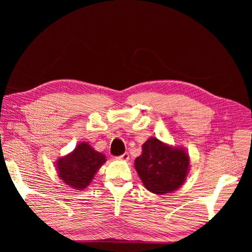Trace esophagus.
Masks as SVG:
<instances>
[{
  "mask_svg": "<svg viewBox=\"0 0 252 252\" xmlns=\"http://www.w3.org/2000/svg\"><path fill=\"white\" fill-rule=\"evenodd\" d=\"M118 159H124V161H127V159H129V155L127 154V152H125V154H123L122 156H119L117 157Z\"/></svg>",
  "mask_w": 252,
  "mask_h": 252,
  "instance_id": "34e87169",
  "label": "esophagus"
}]
</instances>
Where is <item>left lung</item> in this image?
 Wrapping results in <instances>:
<instances>
[{"mask_svg":"<svg viewBox=\"0 0 252 252\" xmlns=\"http://www.w3.org/2000/svg\"><path fill=\"white\" fill-rule=\"evenodd\" d=\"M134 167L149 191L163 194L184 183L189 158L183 149H172L152 138L143 145V154L135 158Z\"/></svg>","mask_w":252,"mask_h":252,"instance_id":"left-lung-1","label":"left lung"}]
</instances>
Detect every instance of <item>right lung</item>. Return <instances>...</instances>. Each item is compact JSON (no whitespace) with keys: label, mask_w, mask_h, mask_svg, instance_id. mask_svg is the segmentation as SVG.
Wrapping results in <instances>:
<instances>
[{"label":"right lung","mask_w":252,"mask_h":252,"mask_svg":"<svg viewBox=\"0 0 252 252\" xmlns=\"http://www.w3.org/2000/svg\"><path fill=\"white\" fill-rule=\"evenodd\" d=\"M105 161V156L87 143L79 144L71 155L59 159V177L74 189H85Z\"/></svg>","instance_id":"1"}]
</instances>
